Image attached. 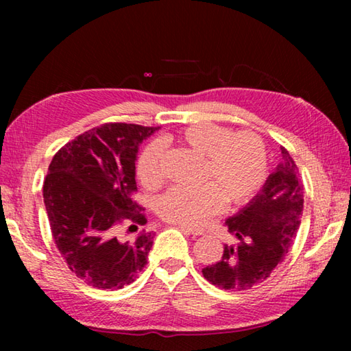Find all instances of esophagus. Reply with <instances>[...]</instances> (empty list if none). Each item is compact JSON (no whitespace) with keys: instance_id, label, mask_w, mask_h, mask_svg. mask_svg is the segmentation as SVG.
Wrapping results in <instances>:
<instances>
[{"instance_id":"1","label":"esophagus","mask_w":351,"mask_h":351,"mask_svg":"<svg viewBox=\"0 0 351 351\" xmlns=\"http://www.w3.org/2000/svg\"><path fill=\"white\" fill-rule=\"evenodd\" d=\"M176 228H180L181 230H184L186 234L190 235H203L204 230L201 228H193V226H187V224H182V223H175Z\"/></svg>"}]
</instances>
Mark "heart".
I'll use <instances>...</instances> for the list:
<instances>
[{"instance_id": "obj_1", "label": "heart", "mask_w": 351, "mask_h": 351, "mask_svg": "<svg viewBox=\"0 0 351 351\" xmlns=\"http://www.w3.org/2000/svg\"><path fill=\"white\" fill-rule=\"evenodd\" d=\"M176 139L203 156L198 187L176 186L158 201V215L165 221L199 224L226 204H241L261 187L268 170V152L254 132H235L218 123L201 122L182 128ZM164 150L150 142L136 161V175L147 189L164 181Z\"/></svg>"}]
</instances>
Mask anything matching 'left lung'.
Returning <instances> with one entry per match:
<instances>
[{
  "label": "left lung",
  "instance_id": "8db88e82",
  "mask_svg": "<svg viewBox=\"0 0 351 351\" xmlns=\"http://www.w3.org/2000/svg\"><path fill=\"white\" fill-rule=\"evenodd\" d=\"M263 189L235 217L224 221L234 245H224L221 258L206 266V280L223 289L243 291L271 276L293 246L304 210L299 167L287 148Z\"/></svg>",
  "mask_w": 351,
  "mask_h": 351
}]
</instances>
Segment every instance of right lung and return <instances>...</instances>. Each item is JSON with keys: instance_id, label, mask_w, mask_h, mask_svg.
<instances>
[{"instance_id": "obj_1", "label": "right lung", "mask_w": 351, "mask_h": 351, "mask_svg": "<svg viewBox=\"0 0 351 351\" xmlns=\"http://www.w3.org/2000/svg\"><path fill=\"white\" fill-rule=\"evenodd\" d=\"M159 127L105 123L88 130L56 153L45 178L43 198L56 246L68 268L90 287L121 289L147 265L153 234L122 240L117 230L147 223L133 199L136 153ZM133 232V230H132Z\"/></svg>"}]
</instances>
